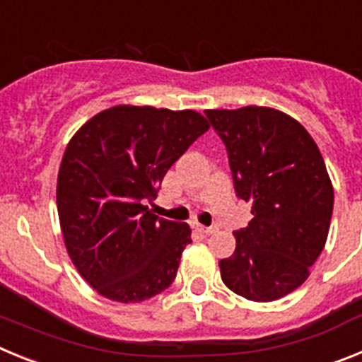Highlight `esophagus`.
<instances>
[{"label":"esophagus","mask_w":362,"mask_h":362,"mask_svg":"<svg viewBox=\"0 0 362 362\" xmlns=\"http://www.w3.org/2000/svg\"><path fill=\"white\" fill-rule=\"evenodd\" d=\"M196 230L203 235H212V233L217 232L216 226H203V225H196Z\"/></svg>","instance_id":"esophagus-1"}]
</instances>
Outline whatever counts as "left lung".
<instances>
[{
  "label": "left lung",
  "instance_id": "obj_1",
  "mask_svg": "<svg viewBox=\"0 0 362 362\" xmlns=\"http://www.w3.org/2000/svg\"><path fill=\"white\" fill-rule=\"evenodd\" d=\"M228 150L235 192L252 221L233 232L221 279L255 303L288 296L310 276L330 230L334 187L306 129L270 107L204 110Z\"/></svg>",
  "mask_w": 362,
  "mask_h": 362
}]
</instances>
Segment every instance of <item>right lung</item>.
Returning <instances> with one entry per match:
<instances>
[{
    "label": "right lung",
    "instance_id": "add662e5",
    "mask_svg": "<svg viewBox=\"0 0 362 362\" xmlns=\"http://www.w3.org/2000/svg\"><path fill=\"white\" fill-rule=\"evenodd\" d=\"M209 129L196 110L116 105L72 136L57 172V216L70 261L99 296L134 305L174 283L192 230L159 219L145 201Z\"/></svg>",
    "mask_w": 362,
    "mask_h": 362
}]
</instances>
